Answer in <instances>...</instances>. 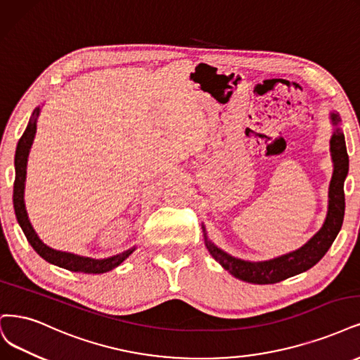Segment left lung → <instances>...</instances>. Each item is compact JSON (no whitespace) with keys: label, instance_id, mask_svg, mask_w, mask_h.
Instances as JSON below:
<instances>
[{"label":"left lung","instance_id":"8db88e82","mask_svg":"<svg viewBox=\"0 0 360 360\" xmlns=\"http://www.w3.org/2000/svg\"><path fill=\"white\" fill-rule=\"evenodd\" d=\"M330 119L337 128L333 131L330 139L333 174L329 186L328 216L323 226L301 249L276 259L265 260V262H249V260L232 257L231 255L217 249L212 241L207 240L205 235V245L210 255L223 268L229 271L233 277L253 284H274L283 281L314 266L326 255L333 240L337 238L344 220V180L347 172H349V155H347L344 134L338 128V123L341 122L340 115L332 113Z\"/></svg>","mask_w":360,"mask_h":360}]
</instances>
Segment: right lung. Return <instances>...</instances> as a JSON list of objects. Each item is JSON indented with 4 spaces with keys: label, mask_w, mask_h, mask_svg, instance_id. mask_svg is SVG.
I'll use <instances>...</instances> for the list:
<instances>
[{
    "label": "right lung",
    "mask_w": 360,
    "mask_h": 360,
    "mask_svg": "<svg viewBox=\"0 0 360 360\" xmlns=\"http://www.w3.org/2000/svg\"><path fill=\"white\" fill-rule=\"evenodd\" d=\"M39 113H40V108H35L32 113V117L28 123V127H27V129H25L23 135L18 143V147H16V155H15L16 177H15V188H13V207H15L16 219L25 233V237H27L28 243L32 245V249L39 253L44 260H47V262H51L60 268H65L72 272H84V274H103V272H107L110 269L116 268L117 265H120L123 260H125L135 249L127 250V252L116 255L113 257L100 259V260L77 256V255L67 253V252L53 250L49 245H46L39 237H37V233L32 229L31 223L28 220L27 210H25V204H23V189H25V179H27L25 176H27L28 153H30V148H31V144L34 140V135H35V129H37L35 122H37V117H39Z\"/></svg>",
    "instance_id": "right-lung-1"
}]
</instances>
